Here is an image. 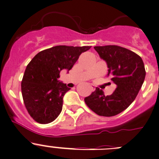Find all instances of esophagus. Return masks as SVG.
<instances>
[{"label": "esophagus", "instance_id": "1", "mask_svg": "<svg viewBox=\"0 0 159 159\" xmlns=\"http://www.w3.org/2000/svg\"><path fill=\"white\" fill-rule=\"evenodd\" d=\"M90 89H91V90H92V91H93V90H94V88L92 87V86H90Z\"/></svg>", "mask_w": 159, "mask_h": 159}]
</instances>
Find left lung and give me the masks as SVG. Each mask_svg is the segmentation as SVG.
I'll return each mask as SVG.
<instances>
[{
	"mask_svg": "<svg viewBox=\"0 0 159 159\" xmlns=\"http://www.w3.org/2000/svg\"><path fill=\"white\" fill-rule=\"evenodd\" d=\"M100 58L107 64L108 75L116 84L110 95H104L102 89L84 98L86 105L93 112L102 116H112L125 110L136 98L141 89L145 68L141 57L131 50L118 46L94 47Z\"/></svg>",
	"mask_w": 159,
	"mask_h": 159,
	"instance_id": "1",
	"label": "left lung"
}]
</instances>
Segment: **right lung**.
<instances>
[{
	"instance_id": "1",
	"label": "right lung",
	"mask_w": 159,
	"mask_h": 159,
	"mask_svg": "<svg viewBox=\"0 0 159 159\" xmlns=\"http://www.w3.org/2000/svg\"><path fill=\"white\" fill-rule=\"evenodd\" d=\"M90 48L57 46L39 52L29 62L21 81V94L29 115L36 122L46 124L57 118L63 98L70 89L59 80L60 72H68L81 53Z\"/></svg>"
}]
</instances>
